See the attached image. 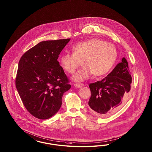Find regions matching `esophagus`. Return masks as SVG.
Here are the masks:
<instances>
[{
	"instance_id": "34e87169",
	"label": "esophagus",
	"mask_w": 152,
	"mask_h": 152,
	"mask_svg": "<svg viewBox=\"0 0 152 152\" xmlns=\"http://www.w3.org/2000/svg\"><path fill=\"white\" fill-rule=\"evenodd\" d=\"M74 86L77 88H81L82 86H83L84 85L83 83H75Z\"/></svg>"
}]
</instances>
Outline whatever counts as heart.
I'll list each match as a JSON object with an SVG mask.
<instances>
[{
  "label": "heart",
  "mask_w": 152,
  "mask_h": 152,
  "mask_svg": "<svg viewBox=\"0 0 152 152\" xmlns=\"http://www.w3.org/2000/svg\"><path fill=\"white\" fill-rule=\"evenodd\" d=\"M72 53L65 52L60 57L61 66L67 73L73 74L81 65L85 66L74 75L75 81H83L92 74L102 76L110 70L117 58L114 45L98 38L79 42L71 48Z\"/></svg>",
  "instance_id": "b5f03b06"
}]
</instances>
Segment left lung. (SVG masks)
I'll use <instances>...</instances> for the list:
<instances>
[{
  "mask_svg": "<svg viewBox=\"0 0 152 152\" xmlns=\"http://www.w3.org/2000/svg\"><path fill=\"white\" fill-rule=\"evenodd\" d=\"M132 81L128 62L123 57L105 78L89 84L91 97L88 105L92 112L107 115L119 110L126 100Z\"/></svg>",
  "mask_w": 152,
  "mask_h": 152,
  "instance_id": "left-lung-1",
  "label": "left lung"
}]
</instances>
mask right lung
Returning a JSON list of instances; mask_svg holds the SVG:
<instances>
[{"instance_id":"1","label":"right lung","mask_w":152,"mask_h":152,"mask_svg":"<svg viewBox=\"0 0 152 152\" xmlns=\"http://www.w3.org/2000/svg\"><path fill=\"white\" fill-rule=\"evenodd\" d=\"M70 38L38 43L21 57L15 86L23 105L39 119H47L59 110L64 92L71 88L57 59Z\"/></svg>"}]
</instances>
